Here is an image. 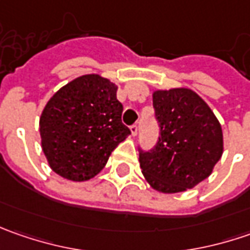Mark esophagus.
Masks as SVG:
<instances>
[{"mask_svg":"<svg viewBox=\"0 0 250 250\" xmlns=\"http://www.w3.org/2000/svg\"><path fill=\"white\" fill-rule=\"evenodd\" d=\"M138 125H136V124H135V125H132V126H130V132H132V136H136V135H138Z\"/></svg>","mask_w":250,"mask_h":250,"instance_id":"1","label":"esophagus"}]
</instances>
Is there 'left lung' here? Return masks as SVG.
I'll list each match as a JSON object with an SVG mask.
<instances>
[{
    "label": "left lung",
    "instance_id": "obj_1",
    "mask_svg": "<svg viewBox=\"0 0 250 250\" xmlns=\"http://www.w3.org/2000/svg\"><path fill=\"white\" fill-rule=\"evenodd\" d=\"M153 107L160 135L153 149L139 147L142 172L159 192H184L206 179L221 159V125L189 89L154 91Z\"/></svg>",
    "mask_w": 250,
    "mask_h": 250
}]
</instances>
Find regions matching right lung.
<instances>
[{"label": "right lung", "instance_id": "obj_1", "mask_svg": "<svg viewBox=\"0 0 250 250\" xmlns=\"http://www.w3.org/2000/svg\"><path fill=\"white\" fill-rule=\"evenodd\" d=\"M122 111L117 86L99 75H83L57 91L40 117L42 146L54 172L71 181L97 175L130 133Z\"/></svg>", "mask_w": 250, "mask_h": 250}]
</instances>
